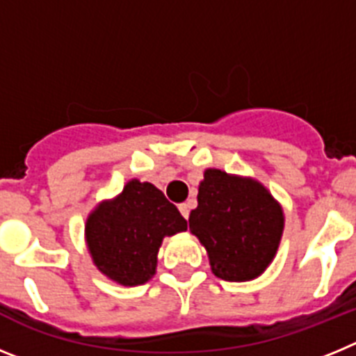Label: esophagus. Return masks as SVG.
I'll return each instance as SVG.
<instances>
[{
	"label": "esophagus",
	"instance_id": "obj_1",
	"mask_svg": "<svg viewBox=\"0 0 356 356\" xmlns=\"http://www.w3.org/2000/svg\"><path fill=\"white\" fill-rule=\"evenodd\" d=\"M178 209H180L181 216H184L185 219H188V213H191V205H188V203H181V205L178 207Z\"/></svg>",
	"mask_w": 356,
	"mask_h": 356
}]
</instances>
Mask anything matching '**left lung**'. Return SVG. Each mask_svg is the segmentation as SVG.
<instances>
[{
  "instance_id": "left-lung-1",
  "label": "left lung",
  "mask_w": 356,
  "mask_h": 356,
  "mask_svg": "<svg viewBox=\"0 0 356 356\" xmlns=\"http://www.w3.org/2000/svg\"><path fill=\"white\" fill-rule=\"evenodd\" d=\"M188 228L209 251L213 275L246 282L271 264L284 232V213L259 181L207 169Z\"/></svg>"
}]
</instances>
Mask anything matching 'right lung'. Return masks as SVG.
Returning <instances> with one entry per match:
<instances>
[{"label":"right lung","instance_id":"1","mask_svg":"<svg viewBox=\"0 0 356 356\" xmlns=\"http://www.w3.org/2000/svg\"><path fill=\"white\" fill-rule=\"evenodd\" d=\"M184 229L187 221L162 191L131 180L114 201L90 213L85 235L103 275L122 285H140L155 275L162 238Z\"/></svg>","mask_w":356,"mask_h":356}]
</instances>
